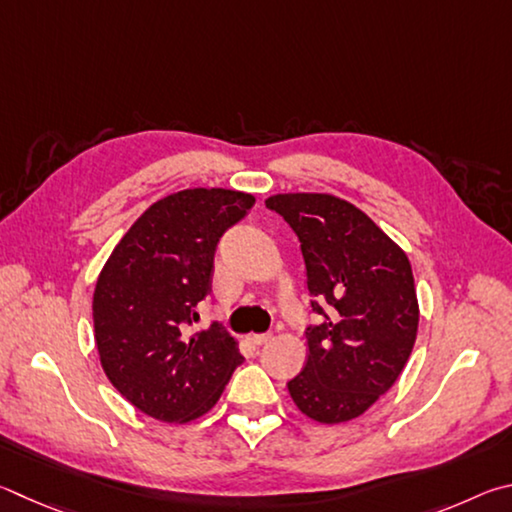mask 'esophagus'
Masks as SVG:
<instances>
[{"label":"esophagus","instance_id":"obj_1","mask_svg":"<svg viewBox=\"0 0 512 512\" xmlns=\"http://www.w3.org/2000/svg\"><path fill=\"white\" fill-rule=\"evenodd\" d=\"M247 339H249V344H254V346H263V344L270 342L272 335H270V333H261V335H249Z\"/></svg>","mask_w":512,"mask_h":512}]
</instances>
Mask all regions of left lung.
Returning <instances> with one entry per match:
<instances>
[{
  "instance_id": "left-lung-1",
  "label": "left lung",
  "mask_w": 512,
  "mask_h": 512,
  "mask_svg": "<svg viewBox=\"0 0 512 512\" xmlns=\"http://www.w3.org/2000/svg\"><path fill=\"white\" fill-rule=\"evenodd\" d=\"M265 204L299 236L317 299L310 303L321 315L306 330L308 362L288 391L317 423H346L393 387L414 348L420 312L409 258L342 197L279 193Z\"/></svg>"
}]
</instances>
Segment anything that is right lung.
<instances>
[{
  "label": "right lung",
  "mask_w": 512,
  "mask_h": 512,
  "mask_svg": "<svg viewBox=\"0 0 512 512\" xmlns=\"http://www.w3.org/2000/svg\"><path fill=\"white\" fill-rule=\"evenodd\" d=\"M229 188H186L161 197L98 274L94 339L107 380L134 407L164 423H191L220 400L242 364L220 324L188 335L195 306L211 292L222 233L254 206Z\"/></svg>",
  "instance_id": "add662e5"
}]
</instances>
